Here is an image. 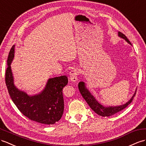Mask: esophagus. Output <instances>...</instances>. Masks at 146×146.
I'll use <instances>...</instances> for the list:
<instances>
[{"label":"esophagus","instance_id":"esophagus-1","mask_svg":"<svg viewBox=\"0 0 146 146\" xmlns=\"http://www.w3.org/2000/svg\"><path fill=\"white\" fill-rule=\"evenodd\" d=\"M70 79L72 82H76L77 81V76L79 75V72H78V70L76 69H73L70 70Z\"/></svg>","mask_w":146,"mask_h":146}]
</instances>
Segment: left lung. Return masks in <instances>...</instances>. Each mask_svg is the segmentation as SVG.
<instances>
[{
    "label": "left lung",
    "mask_w": 146,
    "mask_h": 146,
    "mask_svg": "<svg viewBox=\"0 0 146 146\" xmlns=\"http://www.w3.org/2000/svg\"><path fill=\"white\" fill-rule=\"evenodd\" d=\"M118 33L119 37L125 40L127 43L132 45L131 43V42L128 40V39L127 38V37L125 36V35L123 34L122 33H121L119 31ZM78 85H79V89L82 96L83 98L85 99V100L86 101L88 105H89L91 109L98 115L102 116H106V117L115 115L116 113H118L119 111H121V110L127 107V106H128L131 102H132L133 98L135 96V95H136V90H135L134 94L132 96V97H131L130 98V100L129 101H127L126 104L120 105H117V106H105L103 105H102L101 104H100V103L97 100V99L95 98L94 96L90 93V92L88 90V89L87 88L86 85H85V83L84 82H82V81L80 82Z\"/></svg>",
    "instance_id": "8db88e82"
}]
</instances>
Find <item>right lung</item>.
<instances>
[{
    "mask_svg": "<svg viewBox=\"0 0 146 146\" xmlns=\"http://www.w3.org/2000/svg\"><path fill=\"white\" fill-rule=\"evenodd\" d=\"M15 45L10 49L5 72V83L12 101L20 111L30 119L43 124H53L60 120L64 108L62 89L68 83L66 76L50 78L40 93L30 95L14 84L11 63Z\"/></svg>",
    "mask_w": 146,
    "mask_h": 146,
    "instance_id": "1",
    "label": "right lung"
}]
</instances>
